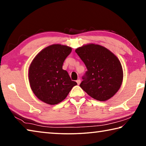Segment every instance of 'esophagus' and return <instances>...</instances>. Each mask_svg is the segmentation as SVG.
<instances>
[{
    "instance_id": "obj_1",
    "label": "esophagus",
    "mask_w": 146,
    "mask_h": 146,
    "mask_svg": "<svg viewBox=\"0 0 146 146\" xmlns=\"http://www.w3.org/2000/svg\"><path fill=\"white\" fill-rule=\"evenodd\" d=\"M80 82H81V81H80V79H78V80H76V83H77V84H78V85L80 84Z\"/></svg>"
}]
</instances>
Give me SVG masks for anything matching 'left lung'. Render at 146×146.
Segmentation results:
<instances>
[{
	"label": "left lung",
	"mask_w": 146,
	"mask_h": 146,
	"mask_svg": "<svg viewBox=\"0 0 146 146\" xmlns=\"http://www.w3.org/2000/svg\"><path fill=\"white\" fill-rule=\"evenodd\" d=\"M75 52L87 68L80 88L91 97L106 101L119 90L123 80L120 60L102 46L88 44L79 47Z\"/></svg>",
	"instance_id": "left-lung-1"
}]
</instances>
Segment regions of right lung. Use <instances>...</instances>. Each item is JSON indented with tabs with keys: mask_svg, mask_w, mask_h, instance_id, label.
Segmentation results:
<instances>
[{
	"mask_svg": "<svg viewBox=\"0 0 146 146\" xmlns=\"http://www.w3.org/2000/svg\"><path fill=\"white\" fill-rule=\"evenodd\" d=\"M71 51L68 46L52 44L40 51L31 62L29 84L35 95L44 103L55 105L61 102L73 86L77 85L62 69L64 62Z\"/></svg>",
	"mask_w": 146,
	"mask_h": 146,
	"instance_id": "add662e5",
	"label": "right lung"
}]
</instances>
